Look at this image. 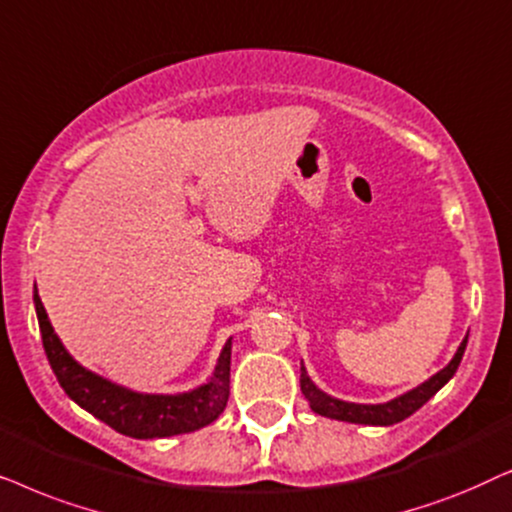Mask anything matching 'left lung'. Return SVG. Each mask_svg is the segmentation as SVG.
<instances>
[{"label":"left lung","mask_w":512,"mask_h":512,"mask_svg":"<svg viewBox=\"0 0 512 512\" xmlns=\"http://www.w3.org/2000/svg\"><path fill=\"white\" fill-rule=\"evenodd\" d=\"M466 342H468V337L463 339L459 351H456L452 363H449L445 370L433 374L431 379L414 388V391L400 395V398H395L386 405H356V403H344V400L330 398V395H325L323 391H318V388L313 386V381L306 377L304 367H302V377H299V384H302V393H304V398L309 400L311 410L320 414V417L351 421V424L391 426V424H398V421L410 417V414L417 412L419 407H424L428 400H431L433 395L454 377L456 367H459L461 358H463V351H466Z\"/></svg>","instance_id":"obj_1"}]
</instances>
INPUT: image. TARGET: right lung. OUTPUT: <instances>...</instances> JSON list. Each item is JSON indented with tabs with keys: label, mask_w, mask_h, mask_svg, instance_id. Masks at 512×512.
<instances>
[{
	"label": "right lung",
	"mask_w": 512,
	"mask_h": 512,
	"mask_svg": "<svg viewBox=\"0 0 512 512\" xmlns=\"http://www.w3.org/2000/svg\"><path fill=\"white\" fill-rule=\"evenodd\" d=\"M34 309H37L46 358H49L51 370L58 377L63 391L79 407L105 421L117 433L142 440L192 433L213 424L227 407L231 339L224 344L213 379L206 386L180 395H142L84 370L65 351V346L60 344L58 335L53 332L42 299L37 295V288H34Z\"/></svg>",
	"instance_id": "obj_1"
}]
</instances>
